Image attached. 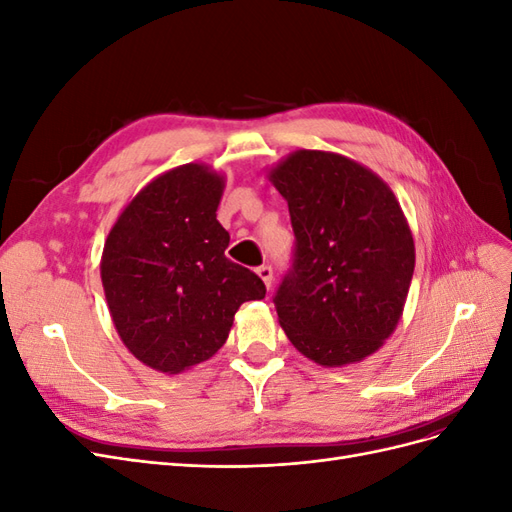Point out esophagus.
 Masks as SVG:
<instances>
[{
  "instance_id": "obj_1",
  "label": "esophagus",
  "mask_w": 512,
  "mask_h": 512,
  "mask_svg": "<svg viewBox=\"0 0 512 512\" xmlns=\"http://www.w3.org/2000/svg\"><path fill=\"white\" fill-rule=\"evenodd\" d=\"M256 273H258L260 280L265 282V286H267V288H271V282H273V269H271L269 265H262V267H258V269H256Z\"/></svg>"
}]
</instances>
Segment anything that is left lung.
I'll list each match as a JSON object with an SVG mask.
<instances>
[{"instance_id": "1", "label": "left lung", "mask_w": 512, "mask_h": 512, "mask_svg": "<svg viewBox=\"0 0 512 512\" xmlns=\"http://www.w3.org/2000/svg\"><path fill=\"white\" fill-rule=\"evenodd\" d=\"M267 177L297 237L273 299L284 333L322 367L363 361L397 329L412 282L414 239L399 200L374 170L333 151H292Z\"/></svg>"}]
</instances>
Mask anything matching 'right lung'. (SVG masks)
Masks as SVG:
<instances>
[{"mask_svg":"<svg viewBox=\"0 0 512 512\" xmlns=\"http://www.w3.org/2000/svg\"><path fill=\"white\" fill-rule=\"evenodd\" d=\"M224 177L183 164L149 181L104 241L100 275L115 329L138 361L181 374L218 352L245 301L265 299L260 277L226 258L218 222Z\"/></svg>","mask_w":512,"mask_h":512,"instance_id":"1","label":"right lung"}]
</instances>
